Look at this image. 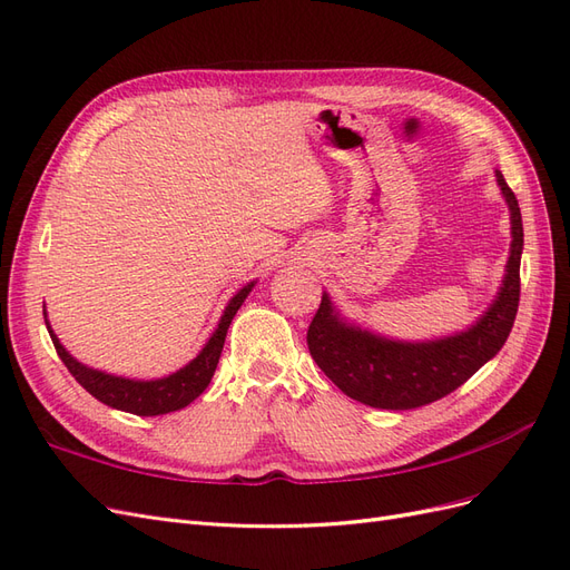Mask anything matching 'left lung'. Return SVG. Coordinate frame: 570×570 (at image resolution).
I'll return each mask as SVG.
<instances>
[{
	"label": "left lung",
	"instance_id": "8db88e82",
	"mask_svg": "<svg viewBox=\"0 0 570 570\" xmlns=\"http://www.w3.org/2000/svg\"><path fill=\"white\" fill-rule=\"evenodd\" d=\"M494 178L509 206V258L492 304L463 331L430 340L390 337L344 316L333 297L323 292L308 325V352L352 400L390 411L425 406L461 387L504 347L521 297L523 220L519 199L504 176L494 170Z\"/></svg>",
	"mask_w": 570,
	"mask_h": 570
}]
</instances>
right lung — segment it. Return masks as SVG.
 Returning a JSON list of instances; mask_svg holds the SVG:
<instances>
[{"instance_id":"obj_1","label":"right lung","mask_w":570,"mask_h":570,"mask_svg":"<svg viewBox=\"0 0 570 570\" xmlns=\"http://www.w3.org/2000/svg\"><path fill=\"white\" fill-rule=\"evenodd\" d=\"M254 285L256 281L247 283L245 287H239L235 292L230 302L226 304V308H223L214 333L209 335V340H206V344L193 361H187V364L176 373H168L164 377H149V381H142V377L114 375V373L82 364V361H78L63 347L57 333L51 331L47 308H45V323L66 368L71 371L76 381L88 390L95 400H99L101 404H107L111 409L135 413V416H164V413L178 411V409H185L187 404H193L197 396L209 387L223 352V342H226V335H228V327L237 314V308L243 306L245 299L249 297Z\"/></svg>"}]
</instances>
